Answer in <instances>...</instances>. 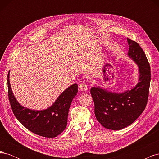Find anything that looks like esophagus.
Returning <instances> with one entry per match:
<instances>
[{
    "label": "esophagus",
    "mask_w": 159,
    "mask_h": 159,
    "mask_svg": "<svg viewBox=\"0 0 159 159\" xmlns=\"http://www.w3.org/2000/svg\"><path fill=\"white\" fill-rule=\"evenodd\" d=\"M79 88L81 90V91H86L88 89V87L84 83H81L79 85Z\"/></svg>",
    "instance_id": "obj_1"
}]
</instances>
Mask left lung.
I'll return each instance as SVG.
<instances>
[{
  "label": "left lung",
  "mask_w": 159,
  "mask_h": 159,
  "mask_svg": "<svg viewBox=\"0 0 159 159\" xmlns=\"http://www.w3.org/2000/svg\"><path fill=\"white\" fill-rule=\"evenodd\" d=\"M128 56L139 67V82L134 88L121 93L99 87L90 89L95 115L105 128L120 130L132 124L145 110L151 82V68L146 55L137 42L127 38Z\"/></svg>",
  "instance_id": "1"
}]
</instances>
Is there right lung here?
Wrapping results in <instances>:
<instances>
[{
  "label": "right lung",
  "mask_w": 159,
  "mask_h": 159,
  "mask_svg": "<svg viewBox=\"0 0 159 159\" xmlns=\"http://www.w3.org/2000/svg\"><path fill=\"white\" fill-rule=\"evenodd\" d=\"M8 74V95L14 115L23 126L31 132L47 138H53L64 131L71 102L78 93L76 84L67 88L51 107L35 111L24 107L14 98Z\"/></svg>",
  "instance_id": "add662e5"
}]
</instances>
